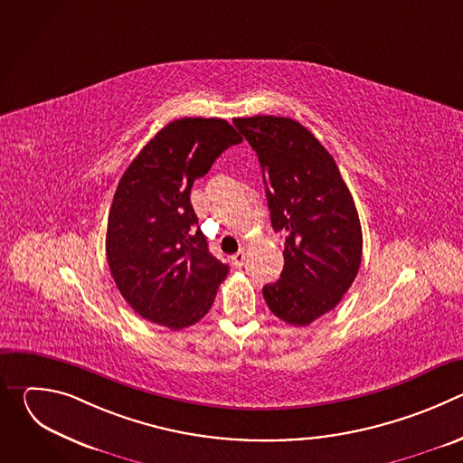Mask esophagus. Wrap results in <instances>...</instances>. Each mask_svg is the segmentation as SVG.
<instances>
[{
    "label": "esophagus",
    "mask_w": 463,
    "mask_h": 463,
    "mask_svg": "<svg viewBox=\"0 0 463 463\" xmlns=\"http://www.w3.org/2000/svg\"><path fill=\"white\" fill-rule=\"evenodd\" d=\"M245 258H247V252H245L243 249H241V250H238L236 254H232V256H231V261H232V266L240 269V268L243 266V263H245Z\"/></svg>",
    "instance_id": "esophagus-1"
}]
</instances>
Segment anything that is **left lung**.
Returning a JSON list of instances; mask_svg holds the SVG:
<instances>
[{
    "instance_id": "8db88e82",
    "label": "left lung",
    "mask_w": 463,
    "mask_h": 463,
    "mask_svg": "<svg viewBox=\"0 0 463 463\" xmlns=\"http://www.w3.org/2000/svg\"><path fill=\"white\" fill-rule=\"evenodd\" d=\"M234 126L258 156L271 225L286 236L280 280L263 286V298L280 320L307 326L357 277L363 231L354 197L334 157L300 122L256 115Z\"/></svg>"
}]
</instances>
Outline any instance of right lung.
<instances>
[{"label": "right lung", "instance_id": "right-lung-1", "mask_svg": "<svg viewBox=\"0 0 463 463\" xmlns=\"http://www.w3.org/2000/svg\"><path fill=\"white\" fill-rule=\"evenodd\" d=\"M238 143V131L223 118L172 120L115 190L106 232L113 280L136 313L174 332L209 313L229 273L197 227L190 188Z\"/></svg>", "mask_w": 463, "mask_h": 463}]
</instances>
